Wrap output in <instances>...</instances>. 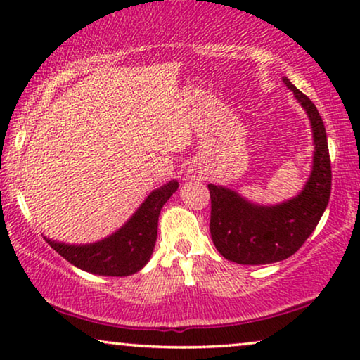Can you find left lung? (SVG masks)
<instances>
[{"mask_svg":"<svg viewBox=\"0 0 360 360\" xmlns=\"http://www.w3.org/2000/svg\"><path fill=\"white\" fill-rule=\"evenodd\" d=\"M283 83L311 121L313 170L300 195L275 206L254 205L233 190L208 185L211 239L219 254L236 264H272L293 255L316 228L331 195V160L324 122L307 95L287 77Z\"/></svg>","mask_w":360,"mask_h":360,"instance_id":"left-lung-1","label":"left lung"}]
</instances>
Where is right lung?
<instances>
[{
  "instance_id": "1",
  "label": "right lung",
  "mask_w": 360,
  "mask_h": 360,
  "mask_svg": "<svg viewBox=\"0 0 360 360\" xmlns=\"http://www.w3.org/2000/svg\"><path fill=\"white\" fill-rule=\"evenodd\" d=\"M179 188V181L170 180L147 196L131 219L115 234L85 245L63 244L47 239L51 248L63 259L96 275L127 277L149 262L157 240V224L162 206Z\"/></svg>"
}]
</instances>
